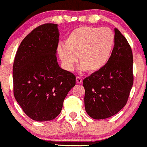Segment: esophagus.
I'll return each mask as SVG.
<instances>
[{"instance_id":"esophagus-1","label":"esophagus","mask_w":147,"mask_h":147,"mask_svg":"<svg viewBox=\"0 0 147 147\" xmlns=\"http://www.w3.org/2000/svg\"><path fill=\"white\" fill-rule=\"evenodd\" d=\"M76 82L78 84H81L82 83V78L79 76H77L76 78Z\"/></svg>"}]
</instances>
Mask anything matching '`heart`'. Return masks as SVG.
<instances>
[{
  "label": "heart",
  "instance_id": "obj_1",
  "mask_svg": "<svg viewBox=\"0 0 147 147\" xmlns=\"http://www.w3.org/2000/svg\"><path fill=\"white\" fill-rule=\"evenodd\" d=\"M114 44V34L108 28L81 26L74 29L59 45L58 53L68 70L78 62L84 70L95 73L102 69L109 60Z\"/></svg>",
  "mask_w": 147,
  "mask_h": 147
}]
</instances>
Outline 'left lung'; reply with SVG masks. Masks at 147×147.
Listing matches in <instances>:
<instances>
[{
	"label": "left lung",
	"mask_w": 147,
	"mask_h": 147,
	"mask_svg": "<svg viewBox=\"0 0 147 147\" xmlns=\"http://www.w3.org/2000/svg\"><path fill=\"white\" fill-rule=\"evenodd\" d=\"M114 33V47L106 66L83 81L86 111L94 119L109 118L122 109L133 86L131 48L117 28Z\"/></svg>",
	"instance_id": "1"
}]
</instances>
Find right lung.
<instances>
[{"label": "right lung", "instance_id": "obj_1", "mask_svg": "<svg viewBox=\"0 0 147 147\" xmlns=\"http://www.w3.org/2000/svg\"><path fill=\"white\" fill-rule=\"evenodd\" d=\"M59 38L57 24L40 25L21 41L14 59V96L25 114L35 121L54 119L76 85L75 75L57 62Z\"/></svg>", "mask_w": 147, "mask_h": 147}]
</instances>
